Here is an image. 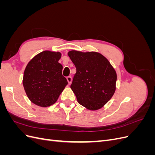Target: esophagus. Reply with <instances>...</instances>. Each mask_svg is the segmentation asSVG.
I'll use <instances>...</instances> for the list:
<instances>
[{"label":"esophagus","mask_w":155,"mask_h":155,"mask_svg":"<svg viewBox=\"0 0 155 155\" xmlns=\"http://www.w3.org/2000/svg\"><path fill=\"white\" fill-rule=\"evenodd\" d=\"M67 79L68 83L69 84L71 83L72 80V77H71V76H68V77L67 78Z\"/></svg>","instance_id":"1"}]
</instances>
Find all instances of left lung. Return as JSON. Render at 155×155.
I'll return each instance as SVG.
<instances>
[{
    "mask_svg": "<svg viewBox=\"0 0 155 155\" xmlns=\"http://www.w3.org/2000/svg\"><path fill=\"white\" fill-rule=\"evenodd\" d=\"M68 55L76 68L70 88L78 103L91 110L101 109L115 92L114 68L105 56L96 51L71 50Z\"/></svg>",
    "mask_w": 155,
    "mask_h": 155,
    "instance_id": "left-lung-1",
    "label": "left lung"
}]
</instances>
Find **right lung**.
Listing matches in <instances>:
<instances>
[{
  "mask_svg": "<svg viewBox=\"0 0 155 155\" xmlns=\"http://www.w3.org/2000/svg\"><path fill=\"white\" fill-rule=\"evenodd\" d=\"M61 54L45 50L33 58L24 72L22 83L26 95L34 104L46 107L57 101L67 85L59 63Z\"/></svg>",
  "mask_w": 155,
  "mask_h": 155,
  "instance_id": "1",
  "label": "right lung"
}]
</instances>
